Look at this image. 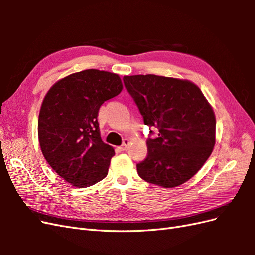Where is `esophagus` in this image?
Instances as JSON below:
<instances>
[{
    "label": "esophagus",
    "instance_id": "34e87169",
    "mask_svg": "<svg viewBox=\"0 0 255 255\" xmlns=\"http://www.w3.org/2000/svg\"><path fill=\"white\" fill-rule=\"evenodd\" d=\"M129 140L128 139H125L123 140V143L119 146L120 148V150H122V151H126V150H128V146H129Z\"/></svg>",
    "mask_w": 255,
    "mask_h": 255
}]
</instances>
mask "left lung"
I'll list each match as a JSON object with an SVG mask.
<instances>
[{"mask_svg": "<svg viewBox=\"0 0 255 255\" xmlns=\"http://www.w3.org/2000/svg\"><path fill=\"white\" fill-rule=\"evenodd\" d=\"M144 125L158 137L146 141L148 155L137 164L142 180L173 188L191 179L213 152L216 117L195 83L155 74L123 76ZM152 133V132H150Z\"/></svg>", "mask_w": 255, "mask_h": 255, "instance_id": "1", "label": "left lung"}]
</instances>
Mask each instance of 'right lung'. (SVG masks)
Masks as SVG:
<instances>
[{
	"label": "right lung",
	"instance_id": "1",
	"mask_svg": "<svg viewBox=\"0 0 255 255\" xmlns=\"http://www.w3.org/2000/svg\"><path fill=\"white\" fill-rule=\"evenodd\" d=\"M122 89L118 74L87 69L58 80L43 98L40 149L53 170L72 186H91L109 173L115 150L101 139L98 113Z\"/></svg>",
	"mask_w": 255,
	"mask_h": 255
}]
</instances>
